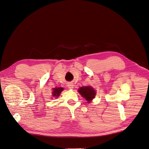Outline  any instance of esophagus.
Here are the masks:
<instances>
[{"label": "esophagus", "mask_w": 149, "mask_h": 149, "mask_svg": "<svg viewBox=\"0 0 149 149\" xmlns=\"http://www.w3.org/2000/svg\"><path fill=\"white\" fill-rule=\"evenodd\" d=\"M68 86V87H69V88L72 89V88H74V85H73V84H72V83H71V84H69Z\"/></svg>", "instance_id": "34e87169"}]
</instances>
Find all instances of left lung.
<instances>
[{
  "mask_svg": "<svg viewBox=\"0 0 149 149\" xmlns=\"http://www.w3.org/2000/svg\"><path fill=\"white\" fill-rule=\"evenodd\" d=\"M78 92L86 99L88 103H90V102L95 97L96 95L95 91L90 86L81 87L80 88H79Z\"/></svg>",
  "mask_w": 149,
  "mask_h": 149,
  "instance_id": "1",
  "label": "left lung"
}]
</instances>
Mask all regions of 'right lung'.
<instances>
[{"instance_id": "1", "label": "right lung", "mask_w": 149, "mask_h": 149, "mask_svg": "<svg viewBox=\"0 0 149 149\" xmlns=\"http://www.w3.org/2000/svg\"><path fill=\"white\" fill-rule=\"evenodd\" d=\"M63 90V88L62 87H59V88H54V91L53 92V95L54 96H58L60 95L61 93L62 92V91Z\"/></svg>"}]
</instances>
